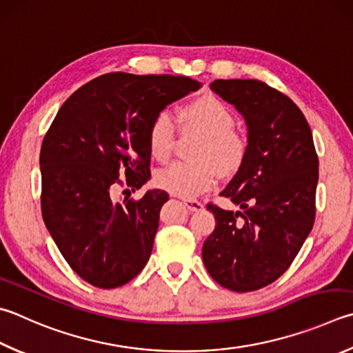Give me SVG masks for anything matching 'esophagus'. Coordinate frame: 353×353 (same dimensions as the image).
Masks as SVG:
<instances>
[{
	"label": "esophagus",
	"mask_w": 353,
	"mask_h": 353,
	"mask_svg": "<svg viewBox=\"0 0 353 353\" xmlns=\"http://www.w3.org/2000/svg\"><path fill=\"white\" fill-rule=\"evenodd\" d=\"M183 203H185V207H187L190 211H201V210H203V203L196 201V199H185Z\"/></svg>",
	"instance_id": "1"
}]
</instances>
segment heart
Masks as SVG:
<instances>
[{
    "label": "heart",
    "mask_w": 353,
    "mask_h": 353,
    "mask_svg": "<svg viewBox=\"0 0 353 353\" xmlns=\"http://www.w3.org/2000/svg\"><path fill=\"white\" fill-rule=\"evenodd\" d=\"M185 132H199L194 162H174L156 174V185L179 197H196L216 185L219 174L232 176L247 156V140L234 130L232 108L214 95H201L179 110ZM148 150L156 162H166L176 143V126L168 112H159L148 128Z\"/></svg>",
    "instance_id": "heart-1"
}]
</instances>
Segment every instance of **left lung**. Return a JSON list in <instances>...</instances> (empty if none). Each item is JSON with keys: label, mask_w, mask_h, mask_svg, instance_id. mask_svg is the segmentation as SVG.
Returning <instances> with one entry per match:
<instances>
[{"label": "left lung", "mask_w": 353, "mask_h": 353, "mask_svg": "<svg viewBox=\"0 0 353 353\" xmlns=\"http://www.w3.org/2000/svg\"><path fill=\"white\" fill-rule=\"evenodd\" d=\"M248 128L247 156L221 196L241 211L208 203L216 227L202 259L217 284L253 292L276 281L296 258L316 214L318 154L299 108L259 80L210 85Z\"/></svg>", "instance_id": "left-lung-1"}]
</instances>
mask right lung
<instances>
[{"label":"right lung","mask_w":353,"mask_h":353,"mask_svg":"<svg viewBox=\"0 0 353 353\" xmlns=\"http://www.w3.org/2000/svg\"><path fill=\"white\" fill-rule=\"evenodd\" d=\"M201 86L185 75L111 72L77 89L57 112L40 152L41 214L86 283L120 287L148 262L168 194L150 190L139 201L115 202L112 193L146 183L151 120Z\"/></svg>","instance_id":"1"}]
</instances>
